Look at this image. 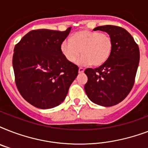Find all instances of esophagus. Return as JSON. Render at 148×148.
Wrapping results in <instances>:
<instances>
[{"instance_id": "obj_1", "label": "esophagus", "mask_w": 148, "mask_h": 148, "mask_svg": "<svg viewBox=\"0 0 148 148\" xmlns=\"http://www.w3.org/2000/svg\"><path fill=\"white\" fill-rule=\"evenodd\" d=\"M84 71V69L83 67H79V69H78V72L81 74V73H83V72Z\"/></svg>"}]
</instances>
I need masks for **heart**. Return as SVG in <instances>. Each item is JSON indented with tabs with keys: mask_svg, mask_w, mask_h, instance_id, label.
I'll return each instance as SVG.
<instances>
[{
	"mask_svg": "<svg viewBox=\"0 0 148 148\" xmlns=\"http://www.w3.org/2000/svg\"><path fill=\"white\" fill-rule=\"evenodd\" d=\"M113 42L107 33L98 31H81L72 36L71 40H64L60 45V51L68 61H77L79 65L100 66L105 63L112 51Z\"/></svg>",
	"mask_w": 148,
	"mask_h": 148,
	"instance_id": "obj_1",
	"label": "heart"
}]
</instances>
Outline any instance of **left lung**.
Segmentation results:
<instances>
[{
	"mask_svg": "<svg viewBox=\"0 0 148 148\" xmlns=\"http://www.w3.org/2000/svg\"><path fill=\"white\" fill-rule=\"evenodd\" d=\"M94 31H105L112 39V51L108 60L97 68H87L85 92L98 105L110 107L128 95L135 81L140 51L133 37L125 29L114 25L97 27Z\"/></svg>",
	"mask_w": 148,
	"mask_h": 148,
	"instance_id": "left-lung-1",
	"label": "left lung"
}]
</instances>
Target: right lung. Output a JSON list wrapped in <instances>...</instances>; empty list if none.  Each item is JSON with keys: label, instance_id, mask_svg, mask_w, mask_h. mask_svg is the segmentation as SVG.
Returning <instances> with one entry per match:
<instances>
[{"label": "right lung", "instance_id": "obj_1", "mask_svg": "<svg viewBox=\"0 0 148 148\" xmlns=\"http://www.w3.org/2000/svg\"><path fill=\"white\" fill-rule=\"evenodd\" d=\"M71 29L33 30L15 45V83L22 97L36 108L49 109L62 103L77 76L78 67L60 51Z\"/></svg>", "mask_w": 148, "mask_h": 148}]
</instances>
